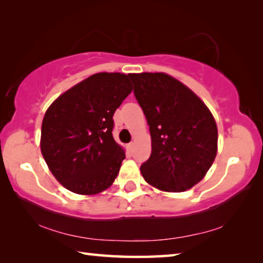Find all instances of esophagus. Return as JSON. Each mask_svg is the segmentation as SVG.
Wrapping results in <instances>:
<instances>
[{"mask_svg": "<svg viewBox=\"0 0 263 263\" xmlns=\"http://www.w3.org/2000/svg\"><path fill=\"white\" fill-rule=\"evenodd\" d=\"M133 145H135V144H133V142H130V144L127 145V147H128V149L131 151V152H132V149H133Z\"/></svg>", "mask_w": 263, "mask_h": 263, "instance_id": "esophagus-1", "label": "esophagus"}]
</instances>
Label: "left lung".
<instances>
[{"mask_svg": "<svg viewBox=\"0 0 263 263\" xmlns=\"http://www.w3.org/2000/svg\"><path fill=\"white\" fill-rule=\"evenodd\" d=\"M152 138L140 171L160 190L181 193L197 184L217 154L218 132L210 110L188 87L164 73L128 74Z\"/></svg>", "mask_w": 263, "mask_h": 263, "instance_id": "obj_1", "label": "left lung"}]
</instances>
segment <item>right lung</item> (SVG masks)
Wrapping results in <instances>:
<instances>
[{"mask_svg": "<svg viewBox=\"0 0 263 263\" xmlns=\"http://www.w3.org/2000/svg\"><path fill=\"white\" fill-rule=\"evenodd\" d=\"M132 91L128 75L97 73L53 102L42 124V154L60 183L95 195L114 183L125 152L115 141L114 114Z\"/></svg>", "mask_w": 263, "mask_h": 263, "instance_id": "obj_1", "label": "right lung"}]
</instances>
